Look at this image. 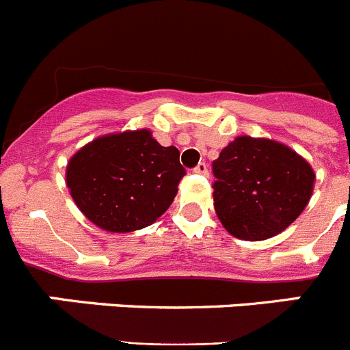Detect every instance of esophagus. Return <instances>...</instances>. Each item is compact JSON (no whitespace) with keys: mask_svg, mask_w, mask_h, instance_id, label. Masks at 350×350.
Masks as SVG:
<instances>
[{"mask_svg":"<svg viewBox=\"0 0 350 350\" xmlns=\"http://www.w3.org/2000/svg\"><path fill=\"white\" fill-rule=\"evenodd\" d=\"M193 172L198 173V175H208V166H206V163H200Z\"/></svg>","mask_w":350,"mask_h":350,"instance_id":"esophagus-1","label":"esophagus"}]
</instances>
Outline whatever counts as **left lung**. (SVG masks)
<instances>
[{"label":"left lung","mask_w":350,"mask_h":350,"mask_svg":"<svg viewBox=\"0 0 350 350\" xmlns=\"http://www.w3.org/2000/svg\"><path fill=\"white\" fill-rule=\"evenodd\" d=\"M213 206L233 237L265 240L280 233L307 206L314 170L279 142L238 137L212 163Z\"/></svg>","instance_id":"left-lung-1"}]
</instances>
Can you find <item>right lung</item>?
Instances as JSON below:
<instances>
[{"instance_id": "add662e5", "label": "right lung", "mask_w": 350, "mask_h": 350, "mask_svg": "<svg viewBox=\"0 0 350 350\" xmlns=\"http://www.w3.org/2000/svg\"><path fill=\"white\" fill-rule=\"evenodd\" d=\"M178 156V148L159 145L148 129L108 135L71 157L66 185L80 212L101 230H142L172 205L185 175Z\"/></svg>"}]
</instances>
